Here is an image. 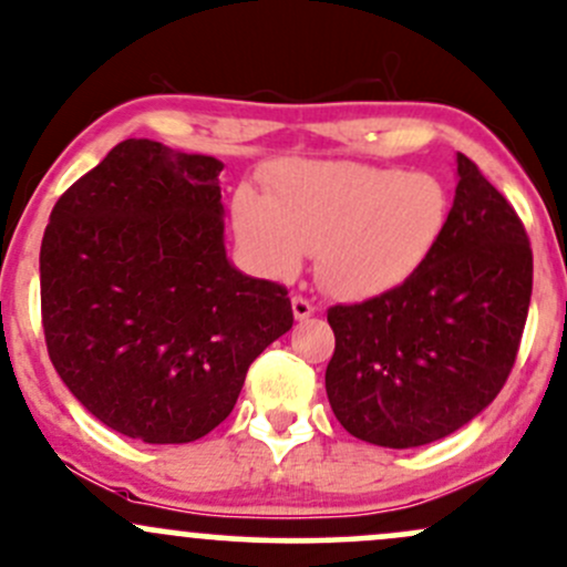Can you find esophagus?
Masks as SVG:
<instances>
[{
	"mask_svg": "<svg viewBox=\"0 0 567 567\" xmlns=\"http://www.w3.org/2000/svg\"><path fill=\"white\" fill-rule=\"evenodd\" d=\"M292 315H296V320H309L315 315V303L303 296H292Z\"/></svg>",
	"mask_w": 567,
	"mask_h": 567,
	"instance_id": "34e87169",
	"label": "esophagus"
}]
</instances>
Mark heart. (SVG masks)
I'll list each match as a JSON object with an SVG mask.
<instances>
[{"instance_id": "b5f03b06", "label": "heart", "mask_w": 567, "mask_h": 567, "mask_svg": "<svg viewBox=\"0 0 567 567\" xmlns=\"http://www.w3.org/2000/svg\"><path fill=\"white\" fill-rule=\"evenodd\" d=\"M271 197L239 186L234 229L252 261L290 277L317 250V277L338 298L365 301L419 275L451 224L437 175L362 162H290L269 178Z\"/></svg>"}]
</instances>
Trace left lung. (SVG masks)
Returning <instances> with one entry per match:
<instances>
[{"instance_id":"8db88e82","label":"left lung","mask_w":567,"mask_h":567,"mask_svg":"<svg viewBox=\"0 0 567 567\" xmlns=\"http://www.w3.org/2000/svg\"><path fill=\"white\" fill-rule=\"evenodd\" d=\"M445 237L400 288L328 309L330 408L357 440L419 447L496 400L528 320L533 252L504 194L458 154Z\"/></svg>"}]
</instances>
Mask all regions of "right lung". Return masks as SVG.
<instances>
[{
    "mask_svg": "<svg viewBox=\"0 0 567 567\" xmlns=\"http://www.w3.org/2000/svg\"><path fill=\"white\" fill-rule=\"evenodd\" d=\"M220 171L127 138L63 192L42 237L58 375L101 424L148 445L213 432L250 362L292 328L288 290L226 258Z\"/></svg>",
    "mask_w": 567,
    "mask_h": 567,
    "instance_id": "right-lung-1",
    "label": "right lung"
}]
</instances>
